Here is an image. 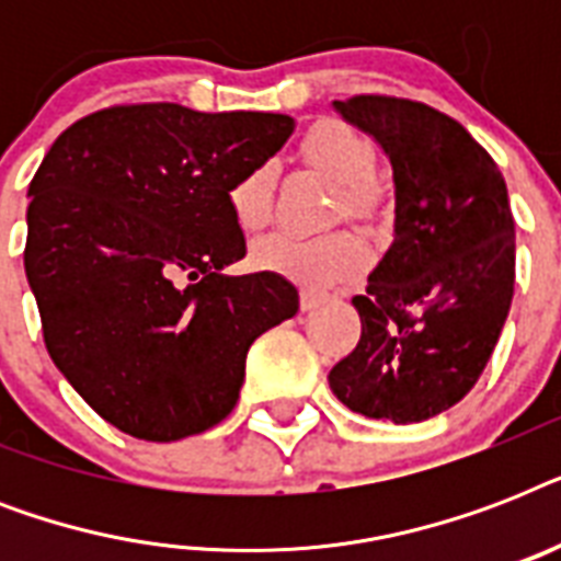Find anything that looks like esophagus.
<instances>
[{"instance_id": "1", "label": "esophagus", "mask_w": 561, "mask_h": 561, "mask_svg": "<svg viewBox=\"0 0 561 561\" xmlns=\"http://www.w3.org/2000/svg\"><path fill=\"white\" fill-rule=\"evenodd\" d=\"M320 306H325V297L323 294H314V290H302V294H299V308H302V311H317V308Z\"/></svg>"}]
</instances>
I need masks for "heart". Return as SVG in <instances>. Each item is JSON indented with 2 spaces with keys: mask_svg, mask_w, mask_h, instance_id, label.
I'll use <instances>...</instances> for the list:
<instances>
[{
  "mask_svg": "<svg viewBox=\"0 0 561 561\" xmlns=\"http://www.w3.org/2000/svg\"><path fill=\"white\" fill-rule=\"evenodd\" d=\"M302 157L311 169L337 186V211L346 218L369 220L378 211L381 192L373 183L375 148L367 136L341 122H320L306 136ZM273 186L276 171L271 165H259L229 188V209L238 227L253 232L271 220ZM367 259V244L352 232H329L320 238L273 232L255 241L250 253L255 271L297 282L302 288H332L364 271Z\"/></svg>",
  "mask_w": 561,
  "mask_h": 561,
  "instance_id": "b5f03b06",
  "label": "heart"
}]
</instances>
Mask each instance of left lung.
<instances>
[{"mask_svg": "<svg viewBox=\"0 0 561 561\" xmlns=\"http://www.w3.org/2000/svg\"><path fill=\"white\" fill-rule=\"evenodd\" d=\"M392 165V244L352 299L358 346L329 387L350 410L396 425L454 408L478 383L510 314L515 224L495 160L460 122L390 95L332 104Z\"/></svg>", "mask_w": 561, "mask_h": 561, "instance_id": "obj_1", "label": "left lung"}]
</instances>
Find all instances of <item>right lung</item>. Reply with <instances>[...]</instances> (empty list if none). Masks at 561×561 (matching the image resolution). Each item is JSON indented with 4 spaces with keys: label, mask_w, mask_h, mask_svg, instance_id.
<instances>
[{
    "label": "right lung",
    "mask_w": 561,
    "mask_h": 561,
    "mask_svg": "<svg viewBox=\"0 0 561 561\" xmlns=\"http://www.w3.org/2000/svg\"><path fill=\"white\" fill-rule=\"evenodd\" d=\"M282 113L99 110L57 136L28 186L25 276L43 341L101 419L174 443L236 408L259 334L299 311L244 259L229 188L288 142Z\"/></svg>",
    "instance_id": "1"
}]
</instances>
